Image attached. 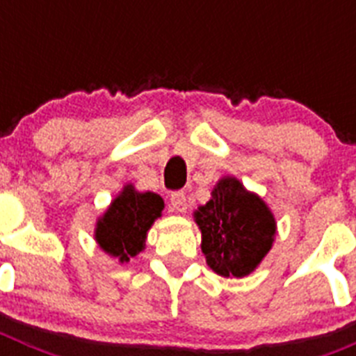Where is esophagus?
Here are the masks:
<instances>
[{
	"instance_id": "1",
	"label": "esophagus",
	"mask_w": 356,
	"mask_h": 356,
	"mask_svg": "<svg viewBox=\"0 0 356 356\" xmlns=\"http://www.w3.org/2000/svg\"><path fill=\"white\" fill-rule=\"evenodd\" d=\"M171 205L176 212H185L187 210V196L184 191H176L171 194Z\"/></svg>"
}]
</instances>
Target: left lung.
Listing matches in <instances>:
<instances>
[{"label": "left lung", "mask_w": 356, "mask_h": 356, "mask_svg": "<svg viewBox=\"0 0 356 356\" xmlns=\"http://www.w3.org/2000/svg\"><path fill=\"white\" fill-rule=\"evenodd\" d=\"M194 217L207 264L226 278L250 275L273 246V213L259 196L229 176L216 185L212 200L200 207Z\"/></svg>", "instance_id": "1"}]
</instances>
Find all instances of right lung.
I'll return each instance as SVG.
<instances>
[{
	"label": "right lung",
	"instance_id": "1",
	"mask_svg": "<svg viewBox=\"0 0 356 356\" xmlns=\"http://www.w3.org/2000/svg\"><path fill=\"white\" fill-rule=\"evenodd\" d=\"M163 210V201L155 193H137L127 187L110 205L96 228L99 246L128 262L144 250V241L149 226Z\"/></svg>",
	"mask_w": 356,
	"mask_h": 356
}]
</instances>
